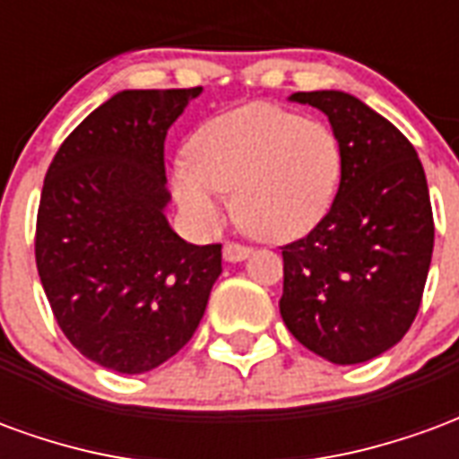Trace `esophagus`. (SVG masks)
Listing matches in <instances>:
<instances>
[{"label": "esophagus", "instance_id": "obj_1", "mask_svg": "<svg viewBox=\"0 0 459 459\" xmlns=\"http://www.w3.org/2000/svg\"><path fill=\"white\" fill-rule=\"evenodd\" d=\"M248 255V246H240V243H233V240H229V243L223 246V258L229 260V263H240V260H246Z\"/></svg>", "mask_w": 459, "mask_h": 459}]
</instances>
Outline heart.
I'll return each instance as SVG.
<instances>
[{
	"mask_svg": "<svg viewBox=\"0 0 459 459\" xmlns=\"http://www.w3.org/2000/svg\"><path fill=\"white\" fill-rule=\"evenodd\" d=\"M174 167V196L204 229L223 216V191L250 236L282 243L325 219L342 179V147L327 125L250 103L201 125Z\"/></svg>",
	"mask_w": 459,
	"mask_h": 459,
	"instance_id": "obj_1",
	"label": "heart"
}]
</instances>
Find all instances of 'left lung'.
Segmentation results:
<instances>
[{
	"mask_svg": "<svg viewBox=\"0 0 459 459\" xmlns=\"http://www.w3.org/2000/svg\"><path fill=\"white\" fill-rule=\"evenodd\" d=\"M329 117L342 181L325 219L282 246L280 315L299 344L332 364H361L413 325L433 258L423 164L395 125L342 91L292 93Z\"/></svg>",
	"mask_w": 459,
	"mask_h": 459,
	"instance_id": "obj_1",
	"label": "left lung"
}]
</instances>
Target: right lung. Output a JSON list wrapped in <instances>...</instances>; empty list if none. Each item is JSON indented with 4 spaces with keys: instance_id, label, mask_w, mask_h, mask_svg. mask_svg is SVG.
Segmentation results:
<instances>
[{
    "instance_id": "obj_1",
    "label": "right lung",
    "mask_w": 459,
    "mask_h": 459,
    "mask_svg": "<svg viewBox=\"0 0 459 459\" xmlns=\"http://www.w3.org/2000/svg\"><path fill=\"white\" fill-rule=\"evenodd\" d=\"M201 88L122 91L56 152L36 216V268L65 339L120 374L152 371L199 327L221 246L171 230L164 137Z\"/></svg>"
}]
</instances>
